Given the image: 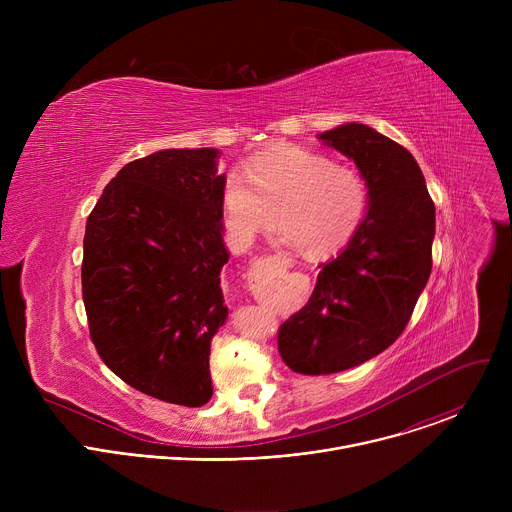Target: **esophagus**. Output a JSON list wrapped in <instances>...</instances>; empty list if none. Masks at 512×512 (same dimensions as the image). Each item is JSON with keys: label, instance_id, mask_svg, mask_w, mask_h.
Returning a JSON list of instances; mask_svg holds the SVG:
<instances>
[{"label": "esophagus", "instance_id": "obj_1", "mask_svg": "<svg viewBox=\"0 0 512 512\" xmlns=\"http://www.w3.org/2000/svg\"><path fill=\"white\" fill-rule=\"evenodd\" d=\"M275 259V263H277V267L281 269V271H287L289 267H291V259H287L285 255H281V257H273Z\"/></svg>", "mask_w": 512, "mask_h": 512}]
</instances>
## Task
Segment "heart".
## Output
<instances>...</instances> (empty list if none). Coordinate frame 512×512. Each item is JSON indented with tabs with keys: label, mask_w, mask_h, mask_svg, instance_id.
Segmentation results:
<instances>
[{
	"label": "heart",
	"mask_w": 512,
	"mask_h": 512,
	"mask_svg": "<svg viewBox=\"0 0 512 512\" xmlns=\"http://www.w3.org/2000/svg\"><path fill=\"white\" fill-rule=\"evenodd\" d=\"M245 174L229 172L221 190L223 221L239 243H251L279 216L287 243L326 257L352 241L369 208L360 170L302 145L251 158Z\"/></svg>",
	"instance_id": "obj_1"
}]
</instances>
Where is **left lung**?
I'll return each mask as SVG.
<instances>
[{
	"label": "left lung",
	"instance_id": "8db88e82",
	"mask_svg": "<svg viewBox=\"0 0 512 512\" xmlns=\"http://www.w3.org/2000/svg\"><path fill=\"white\" fill-rule=\"evenodd\" d=\"M320 139L367 178L369 212L346 249L320 265L308 304L279 326L283 362L312 377L352 369L401 336L429 279L435 235V204L403 145L362 123Z\"/></svg>",
	"mask_w": 512,
	"mask_h": 512
}]
</instances>
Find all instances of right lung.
Listing matches in <instances>:
<instances>
[{
	"instance_id": "1",
	"label": "right lung",
	"mask_w": 512,
	"mask_h": 512,
	"mask_svg": "<svg viewBox=\"0 0 512 512\" xmlns=\"http://www.w3.org/2000/svg\"><path fill=\"white\" fill-rule=\"evenodd\" d=\"M218 150L129 162L87 218L83 302L91 340L129 387L166 403L212 397L210 340L227 320Z\"/></svg>"
}]
</instances>
